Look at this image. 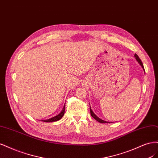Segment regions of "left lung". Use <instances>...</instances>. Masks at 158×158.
Listing matches in <instances>:
<instances>
[{"mask_svg":"<svg viewBox=\"0 0 158 158\" xmlns=\"http://www.w3.org/2000/svg\"><path fill=\"white\" fill-rule=\"evenodd\" d=\"M135 57L136 58V60H137V62H138L140 64V65L142 66V68L144 69V65H143V64H142V61L140 60V58H139V57L138 56V55H137L136 54H135ZM90 115H91V116H92L93 118L94 119H96V120L97 121L100 122V123H108V122L105 121H104V120H102L101 119H100L99 118H98V117L96 116V115L93 113V111H92V110H91L90 107ZM111 123H112V122H111Z\"/></svg>","mask_w":158,"mask_h":158,"instance_id":"obj_1","label":"left lung"}]
</instances>
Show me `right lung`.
Returning a JSON list of instances; mask_svg holds the SVG:
<instances>
[{
  "instance_id": "1",
  "label": "right lung",
  "mask_w": 158,
  "mask_h": 158,
  "mask_svg": "<svg viewBox=\"0 0 158 158\" xmlns=\"http://www.w3.org/2000/svg\"><path fill=\"white\" fill-rule=\"evenodd\" d=\"M64 112H65V106L64 107V108L62 110V111L56 116L53 117V118H50L49 119H46V120H43L44 122H53V121H57L58 120H60L61 118H62L63 115H64Z\"/></svg>"
}]
</instances>
